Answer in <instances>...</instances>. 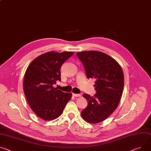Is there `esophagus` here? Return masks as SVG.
<instances>
[{"instance_id":"obj_1","label":"esophagus","mask_w":151,"mask_h":151,"mask_svg":"<svg viewBox=\"0 0 151 151\" xmlns=\"http://www.w3.org/2000/svg\"><path fill=\"white\" fill-rule=\"evenodd\" d=\"M72 95L75 97H80L81 95L79 94H75V93H72Z\"/></svg>"}]
</instances>
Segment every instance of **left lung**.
<instances>
[{
  "label": "left lung",
  "mask_w": 151,
  "mask_h": 151,
  "mask_svg": "<svg viewBox=\"0 0 151 151\" xmlns=\"http://www.w3.org/2000/svg\"><path fill=\"white\" fill-rule=\"evenodd\" d=\"M88 79H96L93 96L84 93L88 105L81 116L91 123L105 120L117 107L124 86V76L119 63L106 53L98 51L77 52Z\"/></svg>",
  "instance_id": "obj_1"
}]
</instances>
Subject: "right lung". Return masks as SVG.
Masks as SVG:
<instances>
[{"label":"right lung","instance_id":"right-lung-1","mask_svg":"<svg viewBox=\"0 0 151 151\" xmlns=\"http://www.w3.org/2000/svg\"><path fill=\"white\" fill-rule=\"evenodd\" d=\"M73 53L49 52L37 57L27 68L24 93L32 110L43 120L58 117L72 98L71 93H64L53 85L61 81V67Z\"/></svg>","mask_w":151,"mask_h":151}]
</instances>
